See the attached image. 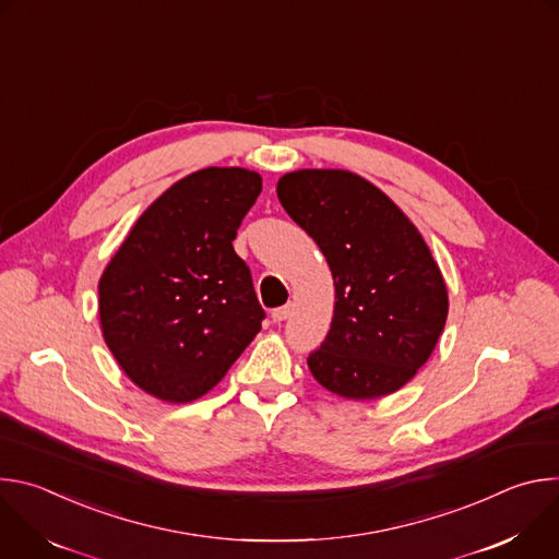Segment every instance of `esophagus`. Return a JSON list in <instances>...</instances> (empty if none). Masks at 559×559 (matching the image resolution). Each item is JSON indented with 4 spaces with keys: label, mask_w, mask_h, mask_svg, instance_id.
<instances>
[{
    "label": "esophagus",
    "mask_w": 559,
    "mask_h": 559,
    "mask_svg": "<svg viewBox=\"0 0 559 559\" xmlns=\"http://www.w3.org/2000/svg\"><path fill=\"white\" fill-rule=\"evenodd\" d=\"M292 311H294V305L287 302V305H283V307H278V309L272 311V321H274V323H283V321H287V318L292 316Z\"/></svg>",
    "instance_id": "esophagus-1"
}]
</instances>
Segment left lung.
Instances as JSON below:
<instances>
[{
  "label": "left lung",
  "mask_w": 559,
  "mask_h": 559,
  "mask_svg": "<svg viewBox=\"0 0 559 559\" xmlns=\"http://www.w3.org/2000/svg\"><path fill=\"white\" fill-rule=\"evenodd\" d=\"M276 194L334 276L332 328L307 358L316 382L347 401L405 386L433 354L449 313L447 283L420 229L349 170H294Z\"/></svg>",
  "instance_id": "8db88e82"
}]
</instances>
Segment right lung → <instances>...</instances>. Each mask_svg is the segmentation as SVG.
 Masks as SVG:
<instances>
[{"instance_id": "1", "label": "right lung", "mask_w": 559, "mask_h": 559, "mask_svg": "<svg viewBox=\"0 0 559 559\" xmlns=\"http://www.w3.org/2000/svg\"><path fill=\"white\" fill-rule=\"evenodd\" d=\"M248 168H203L156 197L99 278V325L123 373L156 401L214 389L265 311L231 241L261 194Z\"/></svg>"}]
</instances>
